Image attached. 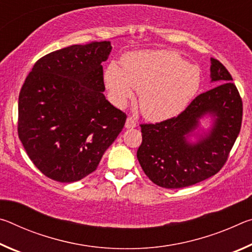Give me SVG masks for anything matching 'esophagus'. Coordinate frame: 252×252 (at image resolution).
I'll return each mask as SVG.
<instances>
[{
	"instance_id": "obj_1",
	"label": "esophagus",
	"mask_w": 252,
	"mask_h": 252,
	"mask_svg": "<svg viewBox=\"0 0 252 252\" xmlns=\"http://www.w3.org/2000/svg\"><path fill=\"white\" fill-rule=\"evenodd\" d=\"M136 126V122H135V120L132 117H129L126 119V129H133V127H135Z\"/></svg>"
}]
</instances>
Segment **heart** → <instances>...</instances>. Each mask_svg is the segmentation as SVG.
<instances>
[{"label": "heart", "mask_w": 252, "mask_h": 252, "mask_svg": "<svg viewBox=\"0 0 252 252\" xmlns=\"http://www.w3.org/2000/svg\"><path fill=\"white\" fill-rule=\"evenodd\" d=\"M201 83L197 66L171 51H138L123 57L122 67L110 63L104 84L111 100L123 106L140 92L143 116L151 121L168 120L181 113L197 94Z\"/></svg>", "instance_id": "heart-1"}]
</instances>
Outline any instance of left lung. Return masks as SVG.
<instances>
[{
  "mask_svg": "<svg viewBox=\"0 0 252 252\" xmlns=\"http://www.w3.org/2000/svg\"><path fill=\"white\" fill-rule=\"evenodd\" d=\"M215 88L198 95L177 118L141 125L142 143L136 157L157 186L178 189L215 176L223 167L240 132L242 101L228 70L210 59ZM211 118L208 129L201 121ZM194 136L197 139L191 142Z\"/></svg>",
  "mask_w": 252,
  "mask_h": 252,
  "instance_id": "obj_1",
  "label": "left lung"
}]
</instances>
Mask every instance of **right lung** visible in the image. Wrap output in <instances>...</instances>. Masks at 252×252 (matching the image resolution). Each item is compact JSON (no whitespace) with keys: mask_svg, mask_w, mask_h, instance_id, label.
I'll return each mask as SVG.
<instances>
[{"mask_svg":"<svg viewBox=\"0 0 252 252\" xmlns=\"http://www.w3.org/2000/svg\"><path fill=\"white\" fill-rule=\"evenodd\" d=\"M109 41L71 45L41 58L19 95V138L34 165L59 182L96 169L126 116L105 99Z\"/></svg>","mask_w":252,"mask_h":252,"instance_id":"1","label":"right lung"}]
</instances>
